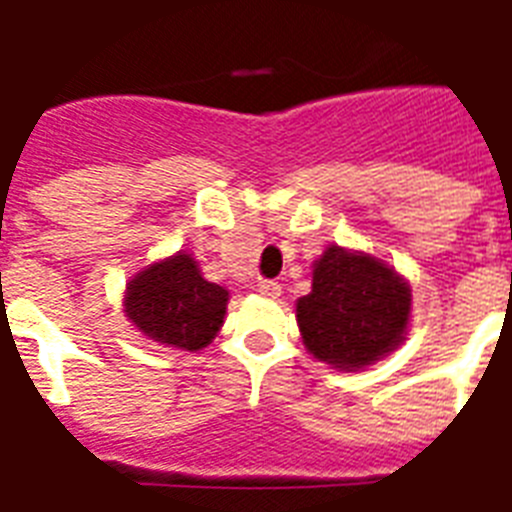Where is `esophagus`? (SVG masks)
Here are the masks:
<instances>
[{"mask_svg": "<svg viewBox=\"0 0 512 512\" xmlns=\"http://www.w3.org/2000/svg\"><path fill=\"white\" fill-rule=\"evenodd\" d=\"M257 292H260L263 297H271V300H276V297L281 295V284L279 281L263 279V281H257Z\"/></svg>", "mask_w": 512, "mask_h": 512, "instance_id": "obj_1", "label": "esophagus"}]
</instances>
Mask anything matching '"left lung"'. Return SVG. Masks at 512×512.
Masks as SVG:
<instances>
[{"label": "left lung", "instance_id": "1", "mask_svg": "<svg viewBox=\"0 0 512 512\" xmlns=\"http://www.w3.org/2000/svg\"><path fill=\"white\" fill-rule=\"evenodd\" d=\"M412 289L364 252L329 247L313 265L311 295L297 300L305 348L335 369H364L404 340Z\"/></svg>", "mask_w": 512, "mask_h": 512}]
</instances>
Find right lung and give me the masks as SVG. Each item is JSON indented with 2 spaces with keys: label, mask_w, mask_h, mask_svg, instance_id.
Segmentation results:
<instances>
[{
  "label": "right lung",
  "mask_w": 512,
  "mask_h": 512,
  "mask_svg": "<svg viewBox=\"0 0 512 512\" xmlns=\"http://www.w3.org/2000/svg\"><path fill=\"white\" fill-rule=\"evenodd\" d=\"M228 289L201 276L191 255L177 252L148 265L127 284L124 313L154 342L201 350L223 327Z\"/></svg>",
  "instance_id": "1"
}]
</instances>
